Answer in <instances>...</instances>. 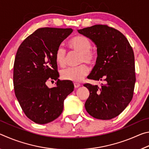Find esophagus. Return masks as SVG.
<instances>
[{
  "mask_svg": "<svg viewBox=\"0 0 149 149\" xmlns=\"http://www.w3.org/2000/svg\"><path fill=\"white\" fill-rule=\"evenodd\" d=\"M79 87H80L79 84H77V83H74V87L75 88H78Z\"/></svg>",
  "mask_w": 149,
  "mask_h": 149,
  "instance_id": "obj_1",
  "label": "esophagus"
}]
</instances>
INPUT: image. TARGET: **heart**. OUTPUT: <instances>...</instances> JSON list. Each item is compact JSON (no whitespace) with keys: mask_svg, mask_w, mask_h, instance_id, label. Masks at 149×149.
<instances>
[{"mask_svg":"<svg viewBox=\"0 0 149 149\" xmlns=\"http://www.w3.org/2000/svg\"><path fill=\"white\" fill-rule=\"evenodd\" d=\"M70 49L79 52V63L85 62L91 64L94 63L96 56L92 52V43L89 39L84 36H77L70 40L69 42ZM67 52L63 47L58 48L55 54V59L57 64L64 67L66 64ZM89 74V68L87 65L82 64L77 67H70L62 70L61 77L62 79L72 82H80Z\"/></svg>","mask_w":149,"mask_h":149,"instance_id":"1","label":"heart"}]
</instances>
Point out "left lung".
Instances as JSON below:
<instances>
[{
  "instance_id": "left-lung-1",
  "label": "left lung",
  "mask_w": 149,
  "mask_h": 149,
  "mask_svg": "<svg viewBox=\"0 0 149 149\" xmlns=\"http://www.w3.org/2000/svg\"><path fill=\"white\" fill-rule=\"evenodd\" d=\"M77 31L91 40L97 49L96 64L87 77L103 81L100 87L84 85L89 91L85 109L97 119H112L124 110L133 98L136 81L133 49L122 33L106 25H95Z\"/></svg>"
}]
</instances>
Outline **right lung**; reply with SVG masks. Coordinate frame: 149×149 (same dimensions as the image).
Segmentation results:
<instances>
[{"label": "right lung", "instance_id": "obj_1", "mask_svg": "<svg viewBox=\"0 0 149 149\" xmlns=\"http://www.w3.org/2000/svg\"><path fill=\"white\" fill-rule=\"evenodd\" d=\"M72 32L71 28L38 29L22 42L16 52L15 95L26 116L39 124L58 118L65 99L74 91L72 82L58 79L55 59L57 49ZM48 80H56V85L48 88Z\"/></svg>", "mask_w": 149, "mask_h": 149}]
</instances>
